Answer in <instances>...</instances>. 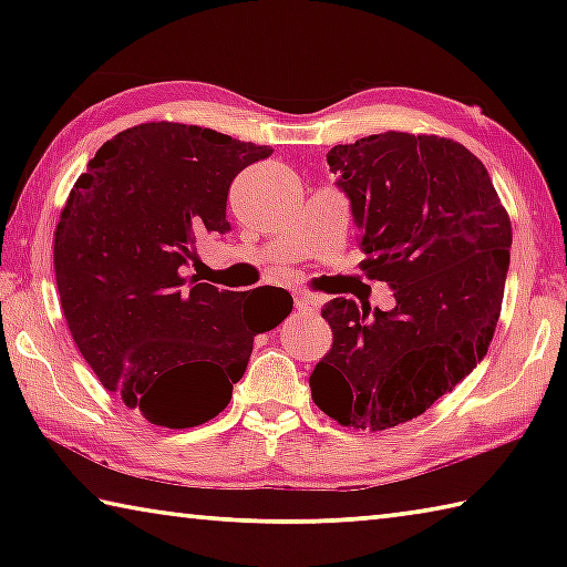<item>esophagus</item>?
I'll return each instance as SVG.
<instances>
[{
    "label": "esophagus",
    "mask_w": 567,
    "mask_h": 567,
    "mask_svg": "<svg viewBox=\"0 0 567 567\" xmlns=\"http://www.w3.org/2000/svg\"><path fill=\"white\" fill-rule=\"evenodd\" d=\"M318 297H312V295H305V292H297L295 295V307L297 310H302V312H310V310H318Z\"/></svg>",
    "instance_id": "esophagus-1"
}]
</instances>
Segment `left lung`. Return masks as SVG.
Masks as SVG:
<instances>
[{
	"label": "left lung",
	"mask_w": 567,
	"mask_h": 567,
	"mask_svg": "<svg viewBox=\"0 0 567 567\" xmlns=\"http://www.w3.org/2000/svg\"><path fill=\"white\" fill-rule=\"evenodd\" d=\"M358 227L362 270L392 310L334 297L332 350L310 388L324 415L388 430L425 412L485 358L501 318L511 217L483 162L435 134L385 132L328 152Z\"/></svg>",
	"instance_id": "obj_1"
}]
</instances>
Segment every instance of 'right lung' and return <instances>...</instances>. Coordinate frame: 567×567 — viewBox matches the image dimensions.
<instances>
[{
  "instance_id": "obj_1",
  "label": "right lung",
  "mask_w": 567,
  "mask_h": 567,
  "mask_svg": "<svg viewBox=\"0 0 567 567\" xmlns=\"http://www.w3.org/2000/svg\"><path fill=\"white\" fill-rule=\"evenodd\" d=\"M270 147L147 122L114 134L74 182L54 233L66 324L94 375L159 427L217 417L252 342L292 312L280 290L185 277L197 239L225 235L227 192Z\"/></svg>"
}]
</instances>
